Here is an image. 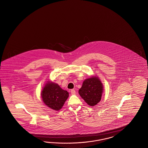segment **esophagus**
Wrapping results in <instances>:
<instances>
[{
	"mask_svg": "<svg viewBox=\"0 0 148 148\" xmlns=\"http://www.w3.org/2000/svg\"><path fill=\"white\" fill-rule=\"evenodd\" d=\"M71 94H73V95H74V94H75V90H74V89H71Z\"/></svg>",
	"mask_w": 148,
	"mask_h": 148,
	"instance_id": "obj_1",
	"label": "esophagus"
}]
</instances>
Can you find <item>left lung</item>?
Listing matches in <instances>:
<instances>
[{
	"label": "left lung",
	"instance_id": "obj_1",
	"mask_svg": "<svg viewBox=\"0 0 148 148\" xmlns=\"http://www.w3.org/2000/svg\"><path fill=\"white\" fill-rule=\"evenodd\" d=\"M103 90V84L99 77L92 76L84 80L79 93L88 105L92 107L101 100Z\"/></svg>",
	"mask_w": 148,
	"mask_h": 148
}]
</instances>
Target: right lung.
Returning a JSON list of instances; mask_svg holds the SVG:
<instances>
[{
	"instance_id": "add662e5",
	"label": "right lung",
	"mask_w": 148,
	"mask_h": 148,
	"mask_svg": "<svg viewBox=\"0 0 148 148\" xmlns=\"http://www.w3.org/2000/svg\"><path fill=\"white\" fill-rule=\"evenodd\" d=\"M69 93L53 82L47 81L41 92L44 103L54 110H59L68 99Z\"/></svg>"
}]
</instances>
